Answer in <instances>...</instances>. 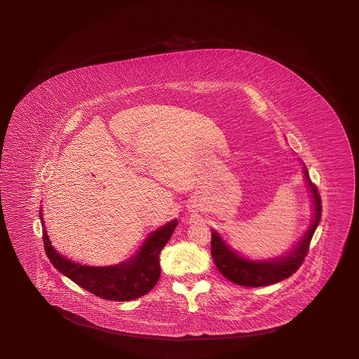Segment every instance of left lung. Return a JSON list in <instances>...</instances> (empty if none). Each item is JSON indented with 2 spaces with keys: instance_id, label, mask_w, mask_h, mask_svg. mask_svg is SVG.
I'll return each instance as SVG.
<instances>
[{
  "instance_id": "8db88e82",
  "label": "left lung",
  "mask_w": 359,
  "mask_h": 359,
  "mask_svg": "<svg viewBox=\"0 0 359 359\" xmlns=\"http://www.w3.org/2000/svg\"><path fill=\"white\" fill-rule=\"evenodd\" d=\"M304 175L314 198L316 217L311 224V229H308L305 236L302 238V241L290 255L285 257L283 259L268 260V262L246 260L238 257L236 252H232L229 246L222 241L218 233L212 231V257H213L215 267L218 268L222 275L231 283H236L240 286H246V287H262V286L273 285L290 277L303 264L305 257L309 252V245L312 241L314 231L317 229L320 221V215H322L320 192L316 187V184H313L311 181L305 167Z\"/></svg>"
}]
</instances>
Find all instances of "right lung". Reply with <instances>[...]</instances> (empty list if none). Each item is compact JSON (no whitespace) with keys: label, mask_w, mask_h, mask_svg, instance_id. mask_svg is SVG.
<instances>
[{"label":"right lung","mask_w":359,"mask_h":359,"mask_svg":"<svg viewBox=\"0 0 359 359\" xmlns=\"http://www.w3.org/2000/svg\"><path fill=\"white\" fill-rule=\"evenodd\" d=\"M39 215L43 223L42 213ZM177 224L178 222L175 219L156 229L146 240L141 252L135 258L111 267H88L65 259L53 248L45 227L42 238L45 252L53 266L73 283L99 298L128 302L144 297L158 283L161 277L159 254L168 243Z\"/></svg>","instance_id":"1"}]
</instances>
